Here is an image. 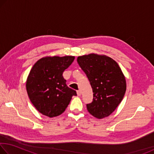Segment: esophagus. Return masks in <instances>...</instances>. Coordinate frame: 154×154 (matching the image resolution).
Masks as SVG:
<instances>
[{"instance_id":"esophagus-1","label":"esophagus","mask_w":154,"mask_h":154,"mask_svg":"<svg viewBox=\"0 0 154 154\" xmlns=\"http://www.w3.org/2000/svg\"><path fill=\"white\" fill-rule=\"evenodd\" d=\"M77 96H80L81 95H82V92H81L80 90H77Z\"/></svg>"}]
</instances>
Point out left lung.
<instances>
[{
	"mask_svg": "<svg viewBox=\"0 0 154 154\" xmlns=\"http://www.w3.org/2000/svg\"><path fill=\"white\" fill-rule=\"evenodd\" d=\"M77 60L94 92L93 101L87 105L88 112L98 119L110 116L122 102L126 90L120 67L110 57L96 54L79 56Z\"/></svg>",
	"mask_w": 154,
	"mask_h": 154,
	"instance_id": "left-lung-1",
	"label": "left lung"
}]
</instances>
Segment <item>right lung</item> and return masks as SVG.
I'll return each mask as SVG.
<instances>
[{
	"label": "right lung",
	"instance_id": "right-lung-1",
	"mask_svg": "<svg viewBox=\"0 0 154 154\" xmlns=\"http://www.w3.org/2000/svg\"><path fill=\"white\" fill-rule=\"evenodd\" d=\"M75 56H46L34 64L26 80V91L31 103L41 114L58 116L66 109L76 91L66 84L62 73Z\"/></svg>",
	"mask_w": 154,
	"mask_h": 154
}]
</instances>
